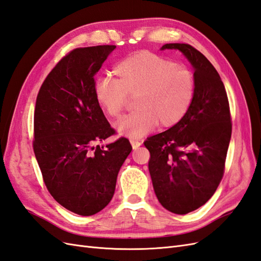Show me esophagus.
Returning a JSON list of instances; mask_svg holds the SVG:
<instances>
[{
    "mask_svg": "<svg viewBox=\"0 0 261 261\" xmlns=\"http://www.w3.org/2000/svg\"><path fill=\"white\" fill-rule=\"evenodd\" d=\"M130 143H131L133 149H138L139 146L142 144V142L140 141V140H136V139H131V140H130Z\"/></svg>",
    "mask_w": 261,
    "mask_h": 261,
    "instance_id": "34e87169",
    "label": "esophagus"
}]
</instances>
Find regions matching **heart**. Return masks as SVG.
<instances>
[{
	"label": "heart",
	"instance_id": "b5f03b06",
	"mask_svg": "<svg viewBox=\"0 0 261 261\" xmlns=\"http://www.w3.org/2000/svg\"><path fill=\"white\" fill-rule=\"evenodd\" d=\"M116 79L108 75L95 84V99L110 118H118L129 97L136 96L131 115L116 123L120 135L141 138L161 124L175 125L185 117L195 96L192 71L171 59L142 50L121 59L113 67Z\"/></svg>",
	"mask_w": 261,
	"mask_h": 261
}]
</instances>
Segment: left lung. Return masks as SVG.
Masks as SVG:
<instances>
[{
  "label": "left lung",
  "mask_w": 261,
  "mask_h": 261,
  "mask_svg": "<svg viewBox=\"0 0 261 261\" xmlns=\"http://www.w3.org/2000/svg\"><path fill=\"white\" fill-rule=\"evenodd\" d=\"M177 49L194 68L195 96L185 117L171 129L144 141L149 171L159 202L184 215L208 200L222 181L231 137L225 86L202 53L189 44H165Z\"/></svg>",
  "instance_id": "obj_1"
}]
</instances>
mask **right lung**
Here are the masks:
<instances>
[{
  "label": "right lung",
  "mask_w": 261,
  "mask_h": 261,
  "mask_svg": "<svg viewBox=\"0 0 261 261\" xmlns=\"http://www.w3.org/2000/svg\"><path fill=\"white\" fill-rule=\"evenodd\" d=\"M115 45L76 48L57 63L38 91L34 112V149L44 183L66 210L82 216L110 203L117 176L132 146L119 138L95 99V75Z\"/></svg>",
  "instance_id": "obj_1"
}]
</instances>
